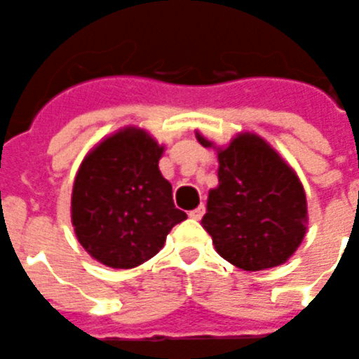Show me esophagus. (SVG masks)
Instances as JSON below:
<instances>
[{
  "label": "esophagus",
  "instance_id": "obj_1",
  "mask_svg": "<svg viewBox=\"0 0 359 359\" xmlns=\"http://www.w3.org/2000/svg\"><path fill=\"white\" fill-rule=\"evenodd\" d=\"M203 212H205V208H203V205H198V208H195L193 211H189V218L200 219L203 216Z\"/></svg>",
  "mask_w": 359,
  "mask_h": 359
}]
</instances>
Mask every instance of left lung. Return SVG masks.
Returning <instances> with one entry per match:
<instances>
[{"instance_id": "left-lung-1", "label": "left lung", "mask_w": 359, "mask_h": 359, "mask_svg": "<svg viewBox=\"0 0 359 359\" xmlns=\"http://www.w3.org/2000/svg\"><path fill=\"white\" fill-rule=\"evenodd\" d=\"M202 147H212L196 135ZM218 187L202 225L219 256L248 272L286 263L306 234V193L292 168L256 134L218 151Z\"/></svg>"}]
</instances>
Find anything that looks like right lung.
Wrapping results in <instances>:
<instances>
[{"label":"right lung","mask_w":359,"mask_h":359,"mask_svg":"<svg viewBox=\"0 0 359 359\" xmlns=\"http://www.w3.org/2000/svg\"><path fill=\"white\" fill-rule=\"evenodd\" d=\"M163 150L147 132L130 127L102 141L80 164L71 222L80 245L100 263L140 266L187 218L159 172Z\"/></svg>","instance_id":"right-lung-1"}]
</instances>
